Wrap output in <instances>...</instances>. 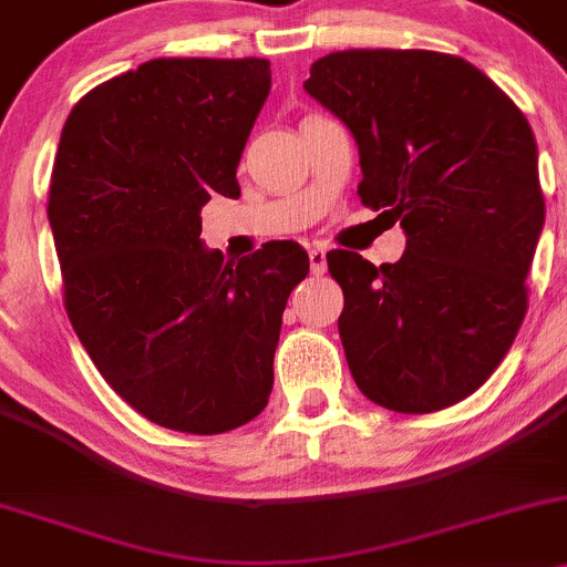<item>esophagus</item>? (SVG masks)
I'll list each match as a JSON object with an SVG mask.
<instances>
[{
	"mask_svg": "<svg viewBox=\"0 0 567 567\" xmlns=\"http://www.w3.org/2000/svg\"><path fill=\"white\" fill-rule=\"evenodd\" d=\"M308 259H310V272H313V276H321V272L327 270V251H324V248L313 246L308 251Z\"/></svg>",
	"mask_w": 567,
	"mask_h": 567,
	"instance_id": "esophagus-1",
	"label": "esophagus"
}]
</instances>
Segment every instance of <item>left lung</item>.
<instances>
[{"label": "left lung", "instance_id": "obj_1", "mask_svg": "<svg viewBox=\"0 0 567 567\" xmlns=\"http://www.w3.org/2000/svg\"><path fill=\"white\" fill-rule=\"evenodd\" d=\"M306 91L354 135L362 203L405 233L394 265L327 254L359 392L400 413L460 403L495 373L527 313L546 216L533 130L449 53L338 51L313 62Z\"/></svg>", "mask_w": 567, "mask_h": 567}]
</instances>
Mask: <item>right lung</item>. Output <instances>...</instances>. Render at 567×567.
I'll return each mask as SVG.
<instances>
[{
	"label": "right lung",
	"instance_id": "add662e5",
	"mask_svg": "<svg viewBox=\"0 0 567 567\" xmlns=\"http://www.w3.org/2000/svg\"><path fill=\"white\" fill-rule=\"evenodd\" d=\"M270 94L267 59H151L66 118L48 197L64 306L91 362L148 422L218 435L259 416L295 240L224 261L203 205L240 197L237 164Z\"/></svg>",
	"mask_w": 567,
	"mask_h": 567
}]
</instances>
